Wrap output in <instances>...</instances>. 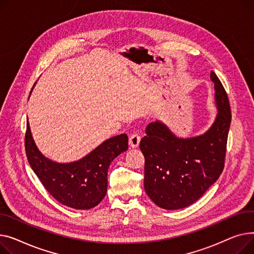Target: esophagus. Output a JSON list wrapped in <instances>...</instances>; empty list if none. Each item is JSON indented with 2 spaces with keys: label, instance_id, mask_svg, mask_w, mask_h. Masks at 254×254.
Wrapping results in <instances>:
<instances>
[{
  "label": "esophagus",
  "instance_id": "1",
  "mask_svg": "<svg viewBox=\"0 0 254 254\" xmlns=\"http://www.w3.org/2000/svg\"><path fill=\"white\" fill-rule=\"evenodd\" d=\"M139 141H140V135H139V134L136 133V132L132 133L131 135H130V137H129V144L132 147H136V146H138Z\"/></svg>",
  "mask_w": 254,
  "mask_h": 254
}]
</instances>
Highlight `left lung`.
I'll return each instance as SVG.
<instances>
[{"label":"left lung","mask_w":254,"mask_h":254,"mask_svg":"<svg viewBox=\"0 0 254 254\" xmlns=\"http://www.w3.org/2000/svg\"><path fill=\"white\" fill-rule=\"evenodd\" d=\"M218 114L203 135L178 138L159 121L148 124L139 147L144 156V190L163 209L185 208L209 189L225 167L231 108L220 80L211 71Z\"/></svg>","instance_id":"1"}]
</instances>
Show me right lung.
I'll return each instance as SVG.
<instances>
[{
	"label": "right lung",
	"instance_id": "1",
	"mask_svg": "<svg viewBox=\"0 0 254 254\" xmlns=\"http://www.w3.org/2000/svg\"><path fill=\"white\" fill-rule=\"evenodd\" d=\"M24 144L29 165L55 200L74 209H90L106 196L109 167L118 155L127 151L128 137L120 134L77 162L59 164L40 153L27 121Z\"/></svg>",
	"mask_w": 254,
	"mask_h": 254
}]
</instances>
